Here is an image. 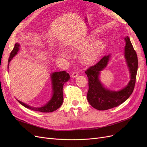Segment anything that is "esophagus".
Masks as SVG:
<instances>
[{
    "label": "esophagus",
    "mask_w": 147,
    "mask_h": 147,
    "mask_svg": "<svg viewBox=\"0 0 147 147\" xmlns=\"http://www.w3.org/2000/svg\"><path fill=\"white\" fill-rule=\"evenodd\" d=\"M78 75H79V73H78V72H77V71H74V72H73V73H72V74H71V76H72V78H76V77L78 76Z\"/></svg>",
    "instance_id": "1"
}]
</instances>
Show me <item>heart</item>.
<instances>
[{"mask_svg": "<svg viewBox=\"0 0 147 147\" xmlns=\"http://www.w3.org/2000/svg\"><path fill=\"white\" fill-rule=\"evenodd\" d=\"M95 37L89 36L76 42L73 46V49L80 51L84 49L80 55V60L85 65L93 64L104 50V43L99 40H94ZM63 55L67 57L65 52Z\"/></svg>", "mask_w": 147, "mask_h": 147, "instance_id": "1", "label": "heart"}]
</instances>
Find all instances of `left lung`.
Masks as SVG:
<instances>
[{
	"mask_svg": "<svg viewBox=\"0 0 147 147\" xmlns=\"http://www.w3.org/2000/svg\"><path fill=\"white\" fill-rule=\"evenodd\" d=\"M125 40V56L130 73V80L126 87L120 91L114 92L104 88L100 82L98 78L99 71L107 66L110 55L104 56L95 65L85 71L89 82L88 101L96 110H107L120 105L131 95L134 90L138 65V57L129 38L126 37Z\"/></svg>",
	"mask_w": 147,
	"mask_h": 147,
	"instance_id": "1",
	"label": "left lung"
}]
</instances>
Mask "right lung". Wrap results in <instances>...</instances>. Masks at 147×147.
Listing matches in <instances>:
<instances>
[{
    "mask_svg": "<svg viewBox=\"0 0 147 147\" xmlns=\"http://www.w3.org/2000/svg\"><path fill=\"white\" fill-rule=\"evenodd\" d=\"M19 46L20 45L18 43L15 44L14 48L10 53L8 63H9L12 58L17 53L18 51H19ZM7 67H9V64L7 65ZM51 78L53 85V95L51 100L47 104L40 108H33L18 101V100H17V101L22 105L27 108V109L36 111H40L42 113H51L57 110L61 106L63 102V88L64 84L69 79L70 77L66 71H63L52 73Z\"/></svg>",
    "mask_w": 147,
    "mask_h": 147,
    "instance_id": "1",
    "label": "right lung"
}]
</instances>
